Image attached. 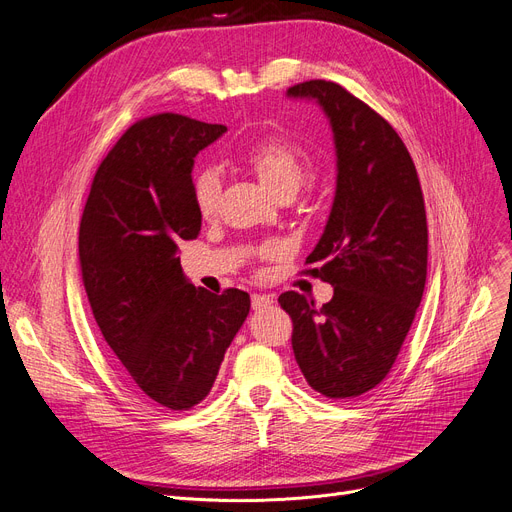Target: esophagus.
<instances>
[{
	"label": "esophagus",
	"instance_id": "34e87169",
	"mask_svg": "<svg viewBox=\"0 0 512 512\" xmlns=\"http://www.w3.org/2000/svg\"><path fill=\"white\" fill-rule=\"evenodd\" d=\"M274 304V299L270 297V295H261V293H253L251 295V306H253V310L257 312V310H263V308H268V306H272Z\"/></svg>",
	"mask_w": 512,
	"mask_h": 512
}]
</instances>
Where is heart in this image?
Wrapping results in <instances>:
<instances>
[{
	"mask_svg": "<svg viewBox=\"0 0 512 512\" xmlns=\"http://www.w3.org/2000/svg\"><path fill=\"white\" fill-rule=\"evenodd\" d=\"M236 160L251 168L257 179L266 185L276 198H291L299 192L310 175V160L306 151L287 139L266 137L249 141L238 147ZM221 181L215 170H202L194 179V202L204 219L217 213ZM274 246H266L263 253H272Z\"/></svg>",
	"mask_w": 512,
	"mask_h": 512,
	"instance_id": "obj_1",
	"label": "heart"
}]
</instances>
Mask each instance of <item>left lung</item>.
Masks as SVG:
<instances>
[{"instance_id": "1", "label": "left lung", "mask_w": 512, "mask_h": 512, "mask_svg": "<svg viewBox=\"0 0 512 512\" xmlns=\"http://www.w3.org/2000/svg\"><path fill=\"white\" fill-rule=\"evenodd\" d=\"M291 97L316 99L337 149V189L308 274L333 285L316 308L295 291L278 297L306 382L329 399H354L384 382L426 285L428 225L418 170L396 130L344 86L310 80Z\"/></svg>"}]
</instances>
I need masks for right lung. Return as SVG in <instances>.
<instances>
[{"mask_svg":"<svg viewBox=\"0 0 512 512\" xmlns=\"http://www.w3.org/2000/svg\"><path fill=\"white\" fill-rule=\"evenodd\" d=\"M221 124L156 113L132 124L92 179L80 261L94 320L124 380L151 403L196 407L251 310L249 293L189 285L179 244L200 234L192 166Z\"/></svg>","mask_w":512,"mask_h":512,"instance_id":"add662e5","label":"right lung"}]
</instances>
